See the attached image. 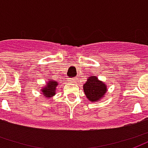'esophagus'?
Segmentation results:
<instances>
[{
  "label": "esophagus",
  "mask_w": 148,
  "mask_h": 148,
  "mask_svg": "<svg viewBox=\"0 0 148 148\" xmlns=\"http://www.w3.org/2000/svg\"><path fill=\"white\" fill-rule=\"evenodd\" d=\"M70 82H71V83H75V82H77V79L76 78V77H73V78H70Z\"/></svg>",
  "instance_id": "esophagus-1"
}]
</instances>
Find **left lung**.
Here are the masks:
<instances>
[{
    "label": "left lung",
    "mask_w": 148,
    "mask_h": 148,
    "mask_svg": "<svg viewBox=\"0 0 148 148\" xmlns=\"http://www.w3.org/2000/svg\"><path fill=\"white\" fill-rule=\"evenodd\" d=\"M83 90L90 101H98L106 95L107 87L105 83L95 76H91L83 85Z\"/></svg>",
    "instance_id": "8db88e82"
}]
</instances>
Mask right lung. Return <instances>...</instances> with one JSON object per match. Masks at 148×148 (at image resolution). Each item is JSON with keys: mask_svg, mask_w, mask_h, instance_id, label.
Wrapping results in <instances>:
<instances>
[{"mask_svg": "<svg viewBox=\"0 0 148 148\" xmlns=\"http://www.w3.org/2000/svg\"><path fill=\"white\" fill-rule=\"evenodd\" d=\"M58 85V84L57 82L50 79L47 82L46 86L43 87V89L41 90L43 96L47 97H51L54 96L55 94V91H56V86Z\"/></svg>", "mask_w": 148, "mask_h": 148, "instance_id": "add662e5", "label": "right lung"}]
</instances>
